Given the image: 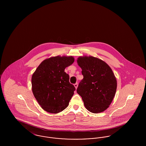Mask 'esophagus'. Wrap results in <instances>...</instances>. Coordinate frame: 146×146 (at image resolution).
I'll list each match as a JSON object with an SVG mask.
<instances>
[{"instance_id": "1", "label": "esophagus", "mask_w": 146, "mask_h": 146, "mask_svg": "<svg viewBox=\"0 0 146 146\" xmlns=\"http://www.w3.org/2000/svg\"><path fill=\"white\" fill-rule=\"evenodd\" d=\"M74 86H75V88H76V89L77 88H78V83L74 84Z\"/></svg>"}]
</instances>
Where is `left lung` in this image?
Masks as SVG:
<instances>
[{
	"label": "left lung",
	"instance_id": "1",
	"mask_svg": "<svg viewBox=\"0 0 146 146\" xmlns=\"http://www.w3.org/2000/svg\"><path fill=\"white\" fill-rule=\"evenodd\" d=\"M84 78L77 93L82 97L85 108L91 113L105 111L115 96L117 83L110 67L104 61L92 56L78 58Z\"/></svg>",
	"mask_w": 146,
	"mask_h": 146
}]
</instances>
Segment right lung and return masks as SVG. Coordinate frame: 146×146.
Instances as JSON below:
<instances>
[{
	"mask_svg": "<svg viewBox=\"0 0 146 146\" xmlns=\"http://www.w3.org/2000/svg\"><path fill=\"white\" fill-rule=\"evenodd\" d=\"M74 61L72 56L50 57L44 60L33 74V95L45 111L58 113L68 106L76 88L64 70Z\"/></svg>",
	"mask_w": 146,
	"mask_h": 146,
	"instance_id": "obj_1",
	"label": "right lung"
}]
</instances>
